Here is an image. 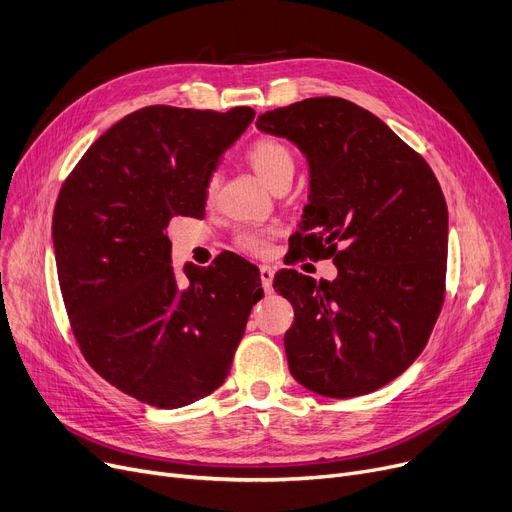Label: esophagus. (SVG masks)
I'll return each instance as SVG.
<instances>
[{"label": "esophagus", "mask_w": 512, "mask_h": 512, "mask_svg": "<svg viewBox=\"0 0 512 512\" xmlns=\"http://www.w3.org/2000/svg\"><path fill=\"white\" fill-rule=\"evenodd\" d=\"M259 278H261V284H263V290L265 292H272V280H274V270L270 265H261L259 267Z\"/></svg>", "instance_id": "esophagus-1"}]
</instances>
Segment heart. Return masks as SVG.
<instances>
[{
	"label": "heart",
	"instance_id": "b5f03b06",
	"mask_svg": "<svg viewBox=\"0 0 512 512\" xmlns=\"http://www.w3.org/2000/svg\"><path fill=\"white\" fill-rule=\"evenodd\" d=\"M245 157L251 164V168L257 172V176L272 188L290 184L294 176V168H297V159H294L292 149L276 137H259L247 147ZM218 186H220V174L209 172L203 182V197L207 203H211L215 195H218ZM274 238H276L274 228H251V230H242L236 236V245L245 253L261 257L265 253H270Z\"/></svg>",
	"mask_w": 512,
	"mask_h": 512
}]
</instances>
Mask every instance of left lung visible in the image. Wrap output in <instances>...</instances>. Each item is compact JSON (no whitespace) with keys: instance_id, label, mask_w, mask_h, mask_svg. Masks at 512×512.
I'll list each match as a JSON object with an SVG mask.
<instances>
[{"instance_id":"8db88e82","label":"left lung","mask_w":512,"mask_h":512,"mask_svg":"<svg viewBox=\"0 0 512 512\" xmlns=\"http://www.w3.org/2000/svg\"><path fill=\"white\" fill-rule=\"evenodd\" d=\"M309 159L311 195L294 234L301 259H334L338 278L282 270L292 378L330 398L369 394L421 355L446 294L448 209L427 161L371 112L311 97L257 118ZM294 263V261H292Z\"/></svg>"}]
</instances>
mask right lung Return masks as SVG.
<instances>
[{
	"mask_svg": "<svg viewBox=\"0 0 512 512\" xmlns=\"http://www.w3.org/2000/svg\"><path fill=\"white\" fill-rule=\"evenodd\" d=\"M255 118L147 105L80 157L53 209V249L70 330L87 363L120 392L176 409L220 388L253 305L259 270L240 257L178 286L168 226L201 218L203 182Z\"/></svg>",
	"mask_w": 512,
	"mask_h": 512,
	"instance_id": "right-lung-1",
	"label": "right lung"
}]
</instances>
